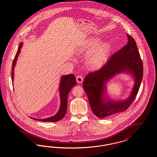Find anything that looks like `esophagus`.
Returning a JSON list of instances; mask_svg holds the SVG:
<instances>
[{
	"label": "esophagus",
	"mask_w": 157,
	"mask_h": 157,
	"mask_svg": "<svg viewBox=\"0 0 157 157\" xmlns=\"http://www.w3.org/2000/svg\"><path fill=\"white\" fill-rule=\"evenodd\" d=\"M76 79V81H77V82H78V83H82V81H83V77H82V76H81V75L77 76Z\"/></svg>",
	"instance_id": "1"
}]
</instances>
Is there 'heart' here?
Returning a JSON list of instances; mask_svg holds the SVG:
<instances>
[{
  "instance_id": "b5f03b06",
  "label": "heart",
  "mask_w": 157,
  "mask_h": 157,
  "mask_svg": "<svg viewBox=\"0 0 157 157\" xmlns=\"http://www.w3.org/2000/svg\"><path fill=\"white\" fill-rule=\"evenodd\" d=\"M99 39L90 40L84 47V51L90 53L87 58V64L92 68H98L103 65L108 58L111 51V46L108 43H104L99 45Z\"/></svg>"
}]
</instances>
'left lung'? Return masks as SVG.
I'll use <instances>...</instances> for the list:
<instances>
[{
    "mask_svg": "<svg viewBox=\"0 0 157 157\" xmlns=\"http://www.w3.org/2000/svg\"><path fill=\"white\" fill-rule=\"evenodd\" d=\"M128 43L114 53L100 69L86 76L83 87L86 92L91 109L100 118L125 111L134 101L140 89L142 76L143 64L134 38L127 34ZM125 71L134 77L135 83L129 98L121 101L106 100L105 83L116 74Z\"/></svg>",
    "mask_w": 157,
    "mask_h": 157,
    "instance_id": "left-lung-1",
    "label": "left lung"
}]
</instances>
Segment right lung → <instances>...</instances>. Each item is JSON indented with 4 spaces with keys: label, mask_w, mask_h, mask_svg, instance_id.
I'll return each mask as SVG.
<instances>
[{
    "label": "right lung",
    "mask_w": 157,
    "mask_h": 157,
    "mask_svg": "<svg viewBox=\"0 0 157 157\" xmlns=\"http://www.w3.org/2000/svg\"><path fill=\"white\" fill-rule=\"evenodd\" d=\"M22 46V44H21L19 46L18 50L15 55V58L12 63V81H13L14 76V69L16 61L17 59L18 56L21 52V49ZM76 82L75 79V75L73 74L64 75L62 76L60 79L59 85L60 97V105L59 109L56 115L52 117H49L45 119H36L31 118L32 119L42 121V122H57L63 118L65 115L67 110V95L71 89L76 85Z\"/></svg>",
    "instance_id": "obj_1"
}]
</instances>
